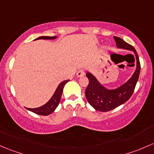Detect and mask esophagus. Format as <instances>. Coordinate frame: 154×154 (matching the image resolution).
Returning <instances> with one entry per match:
<instances>
[{"label":"esophagus","instance_id":"obj_1","mask_svg":"<svg viewBox=\"0 0 154 154\" xmlns=\"http://www.w3.org/2000/svg\"><path fill=\"white\" fill-rule=\"evenodd\" d=\"M85 70H84V69H81L78 71V72H77V76L78 77H82V76L85 75Z\"/></svg>","mask_w":154,"mask_h":154}]
</instances>
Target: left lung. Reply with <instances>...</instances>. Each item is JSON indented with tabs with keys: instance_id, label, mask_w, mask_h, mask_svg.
<instances>
[{
	"instance_id": "left-lung-1",
	"label": "left lung",
	"mask_w": 154,
	"mask_h": 154,
	"mask_svg": "<svg viewBox=\"0 0 154 154\" xmlns=\"http://www.w3.org/2000/svg\"><path fill=\"white\" fill-rule=\"evenodd\" d=\"M114 39L118 48L126 49L134 52L137 59V68L132 77L126 83L114 90H108L105 88L98 82L94 75L88 72L86 74L89 80V83L85 89L86 99L96 110L101 112L112 110L127 102L132 95L139 79L140 63L134 47L119 37L114 36Z\"/></svg>"
}]
</instances>
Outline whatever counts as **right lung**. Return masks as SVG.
Segmentation results:
<instances>
[{"mask_svg": "<svg viewBox=\"0 0 154 154\" xmlns=\"http://www.w3.org/2000/svg\"><path fill=\"white\" fill-rule=\"evenodd\" d=\"M56 38V36H40L37 38L36 39H54ZM69 80L63 81L59 84V85L57 88L56 91L54 93L53 96H52L51 99H50L49 102H47L45 105L42 106V107L38 108H26L28 110L31 111V112L36 113L37 115H40V116H48V115L51 114L52 112H54L56 107H58L59 103H60V98H61L62 93H63V87L65 84L67 82H69Z\"/></svg>", "mask_w": 154, "mask_h": 154, "instance_id": "obj_1", "label": "right lung"}]
</instances>
